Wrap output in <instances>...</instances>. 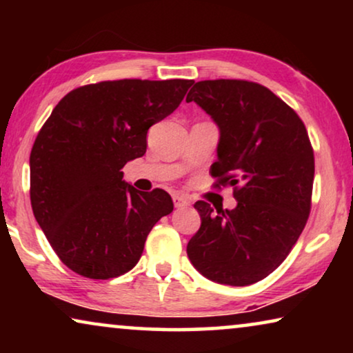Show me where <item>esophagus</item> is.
<instances>
[{
	"instance_id": "esophagus-1",
	"label": "esophagus",
	"mask_w": 353,
	"mask_h": 353,
	"mask_svg": "<svg viewBox=\"0 0 353 353\" xmlns=\"http://www.w3.org/2000/svg\"><path fill=\"white\" fill-rule=\"evenodd\" d=\"M173 204H175V207L176 209H181V207H188L191 204L190 202V199H188L186 196H183V194H173Z\"/></svg>"
}]
</instances>
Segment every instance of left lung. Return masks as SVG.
<instances>
[{"label":"left lung","mask_w":353,"mask_h":353,"mask_svg":"<svg viewBox=\"0 0 353 353\" xmlns=\"http://www.w3.org/2000/svg\"><path fill=\"white\" fill-rule=\"evenodd\" d=\"M220 128L215 188L233 186V210L197 201L201 228L188 243L205 278L248 286L288 257L310 215L315 157L296 110L267 86L248 80L197 81L186 96Z\"/></svg>","instance_id":"8db88e82"}]
</instances>
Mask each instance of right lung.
<instances>
[{
	"label": "right lung",
	"instance_id": "right-lung-1",
	"mask_svg": "<svg viewBox=\"0 0 353 353\" xmlns=\"http://www.w3.org/2000/svg\"><path fill=\"white\" fill-rule=\"evenodd\" d=\"M194 80H108L72 90L30 152L33 215L61 262L90 279L117 278L138 263L152 226L173 210L163 190L137 191L128 161L170 115Z\"/></svg>",
	"mask_w": 353,
	"mask_h": 353
}]
</instances>
